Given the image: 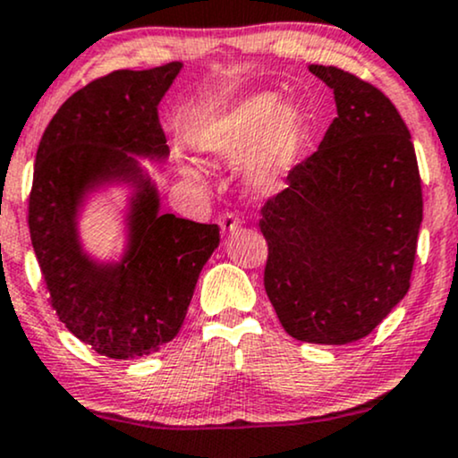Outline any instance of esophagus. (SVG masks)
I'll use <instances>...</instances> for the list:
<instances>
[{
	"instance_id": "34e87169",
	"label": "esophagus",
	"mask_w": 458,
	"mask_h": 458,
	"mask_svg": "<svg viewBox=\"0 0 458 458\" xmlns=\"http://www.w3.org/2000/svg\"><path fill=\"white\" fill-rule=\"evenodd\" d=\"M239 225H241V222H239V217H236L234 213H224L222 217H219V228H222L224 234L234 233Z\"/></svg>"
}]
</instances>
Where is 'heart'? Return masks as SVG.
I'll return each instance as SVG.
<instances>
[{"instance_id": "obj_1", "label": "heart", "mask_w": 458, "mask_h": 458, "mask_svg": "<svg viewBox=\"0 0 458 458\" xmlns=\"http://www.w3.org/2000/svg\"><path fill=\"white\" fill-rule=\"evenodd\" d=\"M302 139L301 114L282 106L273 93H258L211 121L198 145L207 156L230 162L253 156L247 181L258 190H271L296 162Z\"/></svg>"}]
</instances>
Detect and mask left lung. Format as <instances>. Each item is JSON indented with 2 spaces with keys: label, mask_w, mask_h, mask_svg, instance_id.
<instances>
[{
  "label": "left lung",
  "mask_w": 458,
  "mask_h": 458,
  "mask_svg": "<svg viewBox=\"0 0 458 458\" xmlns=\"http://www.w3.org/2000/svg\"><path fill=\"white\" fill-rule=\"evenodd\" d=\"M337 117L260 208L264 290L290 337H367L410 290L422 222L416 151L394 104L335 65H310Z\"/></svg>",
  "instance_id": "obj_1"
}]
</instances>
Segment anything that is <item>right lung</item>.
Returning a JSON list of instances; mask_svg holds the SVG:
<instances>
[{
  "mask_svg": "<svg viewBox=\"0 0 458 458\" xmlns=\"http://www.w3.org/2000/svg\"><path fill=\"white\" fill-rule=\"evenodd\" d=\"M179 70L170 62L91 81L55 113L36 153L27 224L48 302L72 335L114 360L153 354L176 337L219 245L217 224L159 213L156 187L128 156H168L157 104ZM108 178L140 187L131 251L117 267L85 259L73 224L84 187Z\"/></svg>",
  "mask_w": 458,
  "mask_h": 458,
  "instance_id": "add662e5",
  "label": "right lung"
}]
</instances>
